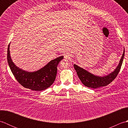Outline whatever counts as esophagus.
Returning <instances> with one entry per match:
<instances>
[{
	"label": "esophagus",
	"mask_w": 128,
	"mask_h": 128,
	"mask_svg": "<svg viewBox=\"0 0 128 128\" xmlns=\"http://www.w3.org/2000/svg\"><path fill=\"white\" fill-rule=\"evenodd\" d=\"M64 57H65V58H66V59H69L70 58V56H69V55H68V54H66V55H65V56H64Z\"/></svg>",
	"instance_id": "1"
}]
</instances>
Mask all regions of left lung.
<instances>
[{
    "mask_svg": "<svg viewBox=\"0 0 128 128\" xmlns=\"http://www.w3.org/2000/svg\"><path fill=\"white\" fill-rule=\"evenodd\" d=\"M124 53L125 50H124L120 62L114 71L105 76H104L102 77L94 75L76 64H74V67L76 72L78 78L85 86L92 88H100V87L106 86L112 82L118 75L121 68L122 63H123Z\"/></svg>",
    "mask_w": 128,
    "mask_h": 128,
    "instance_id": "1",
    "label": "left lung"
}]
</instances>
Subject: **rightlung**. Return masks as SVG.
<instances>
[{
  "mask_svg": "<svg viewBox=\"0 0 128 128\" xmlns=\"http://www.w3.org/2000/svg\"><path fill=\"white\" fill-rule=\"evenodd\" d=\"M10 45L8 46L7 60L11 71L19 84L33 91H42L52 85L57 73V66L63 56L54 59L42 68L34 72H28L16 66L10 57Z\"/></svg>",
  "mask_w": 128,
  "mask_h": 128,
  "instance_id": "add662e5",
  "label": "right lung"
}]
</instances>
